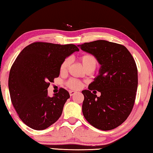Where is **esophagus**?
<instances>
[{"instance_id":"obj_1","label":"esophagus","mask_w":153,"mask_h":153,"mask_svg":"<svg viewBox=\"0 0 153 153\" xmlns=\"http://www.w3.org/2000/svg\"><path fill=\"white\" fill-rule=\"evenodd\" d=\"M69 93H70V96H72V95H74L75 93H76V91H70V92H69Z\"/></svg>"}]
</instances>
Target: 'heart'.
Segmentation results:
<instances>
[{"label": "heart", "mask_w": 153, "mask_h": 153, "mask_svg": "<svg viewBox=\"0 0 153 153\" xmlns=\"http://www.w3.org/2000/svg\"><path fill=\"white\" fill-rule=\"evenodd\" d=\"M81 63L83 65V68L85 69V70H95L97 65V60H96L95 57L92 54L90 53H85L83 54L79 58ZM71 63V59L70 58H67L65 59L62 62L61 65L60 67V73H65L68 71L69 67ZM68 87H70V88L72 89H79L81 87V83L78 80L76 79H71L67 83Z\"/></svg>", "instance_id": "heart-1"}]
</instances>
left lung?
Listing matches in <instances>:
<instances>
[{
    "instance_id": "1",
    "label": "left lung",
    "mask_w": 153,
    "mask_h": 153,
    "mask_svg": "<svg viewBox=\"0 0 153 153\" xmlns=\"http://www.w3.org/2000/svg\"><path fill=\"white\" fill-rule=\"evenodd\" d=\"M92 54L100 65L99 74L82 91V112L90 124L102 130L118 127L130 114L138 86V72L131 54L125 46L106 40L78 45ZM100 92V97L91 91Z\"/></svg>"
}]
</instances>
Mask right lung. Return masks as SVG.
Here are the masks:
<instances>
[{
	"instance_id": "obj_1",
	"label": "right lung",
	"mask_w": 153,
	"mask_h": 153,
	"mask_svg": "<svg viewBox=\"0 0 153 153\" xmlns=\"http://www.w3.org/2000/svg\"><path fill=\"white\" fill-rule=\"evenodd\" d=\"M79 51L72 44L34 42L19 54L10 69L8 87L12 103L27 126L43 130L61 116L70 94L60 88L50 97L47 88L59 76L62 62Z\"/></svg>"
}]
</instances>
